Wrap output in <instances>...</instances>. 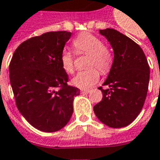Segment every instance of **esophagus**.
I'll use <instances>...</instances> for the list:
<instances>
[{
    "label": "esophagus",
    "mask_w": 160,
    "mask_h": 160,
    "mask_svg": "<svg viewBox=\"0 0 160 160\" xmlns=\"http://www.w3.org/2000/svg\"><path fill=\"white\" fill-rule=\"evenodd\" d=\"M90 89H82V94H89V93H90Z\"/></svg>",
    "instance_id": "34e87169"
}]
</instances>
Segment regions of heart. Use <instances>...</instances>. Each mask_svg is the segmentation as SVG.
I'll return each instance as SVG.
<instances>
[{
    "label": "heart",
    "mask_w": 160,
    "mask_h": 160,
    "mask_svg": "<svg viewBox=\"0 0 160 160\" xmlns=\"http://www.w3.org/2000/svg\"><path fill=\"white\" fill-rule=\"evenodd\" d=\"M72 46L76 52L88 54L87 65H95L102 73L107 72L112 64V55L109 50L102 45L100 38L90 33H82L78 36L72 42ZM61 66L67 73L74 71V59L71 53L64 51L60 56ZM99 71L95 67H89L87 70L77 73L72 78V83L80 89H87L91 88L99 80Z\"/></svg>",
    "instance_id": "1"
}]
</instances>
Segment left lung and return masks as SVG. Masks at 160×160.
Wrapping results in <instances>:
<instances>
[{"instance_id":"1","label":"left lung","mask_w":160,"mask_h":160,"mask_svg":"<svg viewBox=\"0 0 160 160\" xmlns=\"http://www.w3.org/2000/svg\"><path fill=\"white\" fill-rule=\"evenodd\" d=\"M114 51V60L103 86L102 99L94 106L101 122L113 128L132 123L143 108L148 90L150 68L140 46L114 29L99 30Z\"/></svg>"}]
</instances>
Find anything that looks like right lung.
<instances>
[{
  "label": "right lung",
  "instance_id": "add662e5",
  "mask_svg": "<svg viewBox=\"0 0 160 160\" xmlns=\"http://www.w3.org/2000/svg\"><path fill=\"white\" fill-rule=\"evenodd\" d=\"M71 32H49L21 43L9 64V78L20 114L33 128L52 132L63 128L73 113L80 89L67 84L60 56Z\"/></svg>",
  "mask_w": 160,
  "mask_h": 160
}]
</instances>
